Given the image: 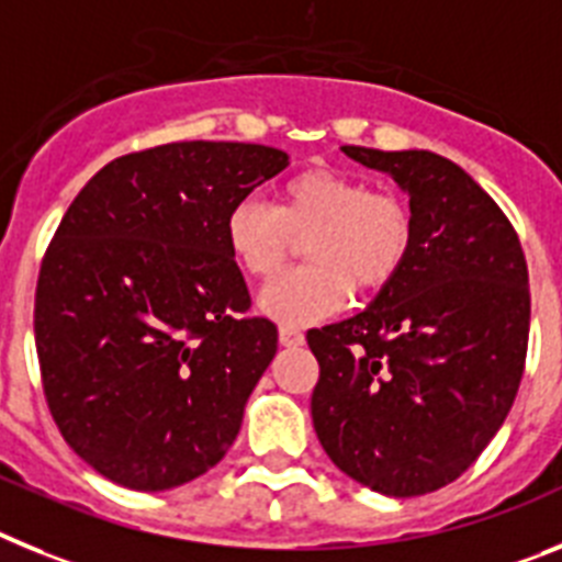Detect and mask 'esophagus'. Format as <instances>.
Instances as JSON below:
<instances>
[{"label": "esophagus", "mask_w": 562, "mask_h": 562, "mask_svg": "<svg viewBox=\"0 0 562 562\" xmlns=\"http://www.w3.org/2000/svg\"><path fill=\"white\" fill-rule=\"evenodd\" d=\"M302 341H305V334H302L300 328L282 325V328H280V345H285V348H300Z\"/></svg>", "instance_id": "esophagus-1"}]
</instances>
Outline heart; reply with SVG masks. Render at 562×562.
Returning a JSON list of instances; mask_svg holds the SVG:
<instances>
[{
  "mask_svg": "<svg viewBox=\"0 0 562 562\" xmlns=\"http://www.w3.org/2000/svg\"><path fill=\"white\" fill-rule=\"evenodd\" d=\"M305 260L260 300L262 314L282 325H308L334 314L350 296L373 294L404 268L413 248V212L387 189L359 175L302 169L277 187L274 206L246 198L226 217V248L243 274L274 280L296 243Z\"/></svg>",
  "mask_w": 562,
  "mask_h": 562,
  "instance_id": "obj_1",
  "label": "heart"
}]
</instances>
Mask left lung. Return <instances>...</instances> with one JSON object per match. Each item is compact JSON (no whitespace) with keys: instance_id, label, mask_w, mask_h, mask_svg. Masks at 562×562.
<instances>
[{"instance_id":"left-lung-1","label":"left lung","mask_w":562,"mask_h":562,"mask_svg":"<svg viewBox=\"0 0 562 562\" xmlns=\"http://www.w3.org/2000/svg\"><path fill=\"white\" fill-rule=\"evenodd\" d=\"M409 194L413 248L362 314L308 330L311 416L345 475L390 497L452 484L486 450L524 379L529 271L495 200L427 149L341 146Z\"/></svg>"}]
</instances>
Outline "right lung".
Listing matches in <instances>:
<instances>
[{
    "instance_id": "obj_1",
    "label": "right lung",
    "mask_w": 562,
    "mask_h": 562,
    "mask_svg": "<svg viewBox=\"0 0 562 562\" xmlns=\"http://www.w3.org/2000/svg\"><path fill=\"white\" fill-rule=\"evenodd\" d=\"M288 166L274 146L180 140L110 160L47 246L36 353L47 407L112 484L164 492L226 456L277 325L226 248V217Z\"/></svg>"
}]
</instances>
